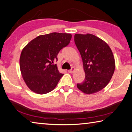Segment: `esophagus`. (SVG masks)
Listing matches in <instances>:
<instances>
[{
	"label": "esophagus",
	"mask_w": 132,
	"mask_h": 132,
	"mask_svg": "<svg viewBox=\"0 0 132 132\" xmlns=\"http://www.w3.org/2000/svg\"><path fill=\"white\" fill-rule=\"evenodd\" d=\"M75 70V69L74 67H72V68H71L70 70H68V72L70 73H73V72H74Z\"/></svg>",
	"instance_id": "obj_1"
}]
</instances>
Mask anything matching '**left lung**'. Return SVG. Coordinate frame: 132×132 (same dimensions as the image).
<instances>
[{
    "label": "left lung",
    "mask_w": 132,
    "mask_h": 132,
    "mask_svg": "<svg viewBox=\"0 0 132 132\" xmlns=\"http://www.w3.org/2000/svg\"><path fill=\"white\" fill-rule=\"evenodd\" d=\"M74 40L81 55L85 78L77 87L85 94L100 91L107 86L114 74L115 62L110 46L92 34H77Z\"/></svg>",
    "instance_id": "obj_1"
}]
</instances>
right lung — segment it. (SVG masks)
I'll return each instance as SVG.
<instances>
[{
    "label": "right lung",
    "mask_w": 132,
    "mask_h": 132,
    "mask_svg": "<svg viewBox=\"0 0 132 132\" xmlns=\"http://www.w3.org/2000/svg\"><path fill=\"white\" fill-rule=\"evenodd\" d=\"M70 34L53 32L38 36L23 48L20 67L24 82L32 92L44 94L52 91L63 74L55 60L60 50L70 43Z\"/></svg>",
    "instance_id": "obj_1"
}]
</instances>
